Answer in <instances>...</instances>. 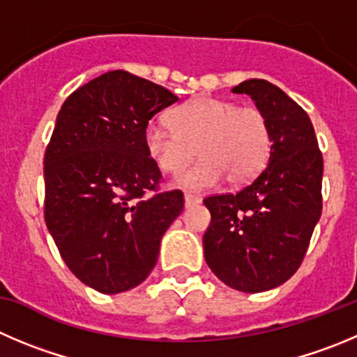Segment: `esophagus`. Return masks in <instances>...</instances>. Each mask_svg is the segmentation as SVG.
<instances>
[{
	"instance_id": "obj_1",
	"label": "esophagus",
	"mask_w": 357,
	"mask_h": 357,
	"mask_svg": "<svg viewBox=\"0 0 357 357\" xmlns=\"http://www.w3.org/2000/svg\"><path fill=\"white\" fill-rule=\"evenodd\" d=\"M198 203H202V198H198V196H192V195L184 196L185 208H189V206H192V205H198Z\"/></svg>"
}]
</instances>
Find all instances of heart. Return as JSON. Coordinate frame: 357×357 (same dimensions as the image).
Returning a JSON list of instances; mask_svg holds the SVG:
<instances>
[{
	"label": "heart",
	"instance_id": "b5f03b06",
	"mask_svg": "<svg viewBox=\"0 0 357 357\" xmlns=\"http://www.w3.org/2000/svg\"><path fill=\"white\" fill-rule=\"evenodd\" d=\"M168 121L149 122L144 144L158 168L169 175L181 173L195 154L202 158L176 178L184 189L203 191L219 184L222 176L231 185L245 184L270 159V126L257 108L198 96L173 108Z\"/></svg>",
	"mask_w": 357,
	"mask_h": 357
}]
</instances>
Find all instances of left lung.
Instances as JSON below:
<instances>
[{
    "label": "left lung",
    "instance_id": "left-lung-1",
    "mask_svg": "<svg viewBox=\"0 0 357 357\" xmlns=\"http://www.w3.org/2000/svg\"><path fill=\"white\" fill-rule=\"evenodd\" d=\"M249 94L271 133L268 165L236 195L206 198L205 261L231 289L263 293L300 268L322 210V154L307 112L268 80L233 87Z\"/></svg>",
    "mask_w": 357,
    "mask_h": 357
}]
</instances>
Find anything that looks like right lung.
Here are the masks:
<instances>
[{
  "label": "right lung",
  "instance_id": "right-lung-1",
  "mask_svg": "<svg viewBox=\"0 0 357 357\" xmlns=\"http://www.w3.org/2000/svg\"><path fill=\"white\" fill-rule=\"evenodd\" d=\"M178 98L124 70L100 75L61 107L43 161L45 224L80 282L103 294L142 284L161 238L184 208L181 191L155 192L149 121Z\"/></svg>",
  "mask_w": 357,
  "mask_h": 357
}]
</instances>
